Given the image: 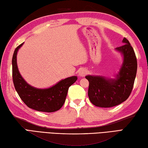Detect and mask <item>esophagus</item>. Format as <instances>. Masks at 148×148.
<instances>
[{"instance_id":"obj_1","label":"esophagus","mask_w":148,"mask_h":148,"mask_svg":"<svg viewBox=\"0 0 148 148\" xmlns=\"http://www.w3.org/2000/svg\"><path fill=\"white\" fill-rule=\"evenodd\" d=\"M87 72H88L87 69H84V68L81 69L79 70V76L80 77H84V76H85V75H86V74L87 73Z\"/></svg>"}]
</instances>
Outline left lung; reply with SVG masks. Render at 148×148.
<instances>
[{
    "label": "left lung",
    "mask_w": 148,
    "mask_h": 148,
    "mask_svg": "<svg viewBox=\"0 0 148 148\" xmlns=\"http://www.w3.org/2000/svg\"><path fill=\"white\" fill-rule=\"evenodd\" d=\"M124 45L116 48L123 56V63L115 79L99 75H86L89 81L88 95L96 107L108 108L127 99L133 88L137 71L135 53L129 41L124 38Z\"/></svg>",
    "instance_id": "1"
}]
</instances>
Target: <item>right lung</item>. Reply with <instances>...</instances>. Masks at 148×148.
I'll use <instances>...</instances> for the list:
<instances>
[{"mask_svg":"<svg viewBox=\"0 0 148 148\" xmlns=\"http://www.w3.org/2000/svg\"><path fill=\"white\" fill-rule=\"evenodd\" d=\"M23 43L15 49L12 58L13 82L18 95L26 105L40 112H53L58 110L66 101L69 87L77 80L72 76L48 88H37L28 84L21 75L17 64V54Z\"/></svg>","mask_w":148,"mask_h":148,"instance_id":"right-lung-1","label":"right lung"}]
</instances>
